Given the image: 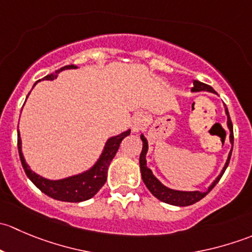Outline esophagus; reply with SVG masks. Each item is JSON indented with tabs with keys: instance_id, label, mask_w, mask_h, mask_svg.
Instances as JSON below:
<instances>
[{
	"instance_id": "34e87169",
	"label": "esophagus",
	"mask_w": 252,
	"mask_h": 252,
	"mask_svg": "<svg viewBox=\"0 0 252 252\" xmlns=\"http://www.w3.org/2000/svg\"><path fill=\"white\" fill-rule=\"evenodd\" d=\"M146 121L147 117L144 112H138V113L134 114L133 121H131V129H133L134 133H139L144 128Z\"/></svg>"
}]
</instances>
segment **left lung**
Segmentation results:
<instances>
[{"label":"left lung","instance_id":"8db88e82","mask_svg":"<svg viewBox=\"0 0 252 252\" xmlns=\"http://www.w3.org/2000/svg\"><path fill=\"white\" fill-rule=\"evenodd\" d=\"M191 91L192 93H199V91H208V93L216 94V91L213 90L210 85L201 83V81H199V80H194V86H192ZM224 107H225V114H227V117H228L227 124H228V128H229V131H230V136H229L230 142H232V145H233V141H234L233 140V139H234V135H233V124H232V121H230L229 112H228L227 106H224ZM140 138L142 140V150H141L140 159H139V162H140V171H141L142 180H144L146 188L150 190V192H151L155 197H157L159 201L166 202V204H169V205H174V206H190V205L195 204V202L200 201L201 199H204L206 195H207L208 192H210L211 190L216 187V184L220 182V178H222L223 173H224L225 169H227V167H228V164H229L230 156H232V151H233V147H232V150H230L229 155H228L227 162H225L222 172H220V175H218V177L213 180V183L210 185V187H208V189L206 190V191H180V190H173V189H169V188L164 187V185L162 184V183L159 182V180L157 179L154 174H152L151 169L146 166V154H147V149H149V145H147L146 138H145L142 134H141Z\"/></svg>","mask_w":252,"mask_h":252}]
</instances>
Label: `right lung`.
Instances as JSON below:
<instances>
[{
  "label": "right lung",
  "mask_w": 252,
  "mask_h": 252,
  "mask_svg": "<svg viewBox=\"0 0 252 252\" xmlns=\"http://www.w3.org/2000/svg\"><path fill=\"white\" fill-rule=\"evenodd\" d=\"M75 68L78 67L74 64L64 65L61 69L52 73V74H48L45 78H42V80H53V79L57 78L58 73L62 72V70L75 69ZM129 134H130V129L123 131L119 135L112 136V138L108 139L105 147H103V151L101 154L100 158L97 159V162L89 171L60 180L46 179V178L36 174L30 169V167L25 162L24 156H23L22 140H20L19 133H18V151H19L20 162H22L25 174L44 194H46L47 196L52 197L55 200H60V201L81 202L95 196L98 190L103 187V184L107 180L108 166H110L111 161L116 156L117 151H118L119 144Z\"/></svg>",
  "instance_id": "right-lung-1"
}]
</instances>
